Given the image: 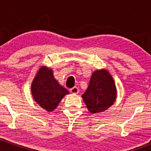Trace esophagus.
<instances>
[{
    "instance_id": "1",
    "label": "esophagus",
    "mask_w": 151,
    "mask_h": 151,
    "mask_svg": "<svg viewBox=\"0 0 151 151\" xmlns=\"http://www.w3.org/2000/svg\"><path fill=\"white\" fill-rule=\"evenodd\" d=\"M70 92H71V93H73V94L78 93H79L78 88H77V87H74V88H71V89H70Z\"/></svg>"
}]
</instances>
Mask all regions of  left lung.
Here are the masks:
<instances>
[{"label":"left lung","mask_w":151,"mask_h":151,"mask_svg":"<svg viewBox=\"0 0 151 151\" xmlns=\"http://www.w3.org/2000/svg\"><path fill=\"white\" fill-rule=\"evenodd\" d=\"M117 90L113 78L105 69L93 73L88 89L82 95L90 112L99 113L110 107L115 102Z\"/></svg>","instance_id":"left-lung-1"}]
</instances>
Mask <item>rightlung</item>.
Instances as JSON below:
<instances>
[{
	"mask_svg": "<svg viewBox=\"0 0 151 151\" xmlns=\"http://www.w3.org/2000/svg\"><path fill=\"white\" fill-rule=\"evenodd\" d=\"M31 93L38 104L47 112L54 110L68 91L61 86L53 76V71L46 66L41 67L33 79Z\"/></svg>",
	"mask_w": 151,
	"mask_h": 151,
	"instance_id": "right-lung-1",
	"label": "right lung"
}]
</instances>
